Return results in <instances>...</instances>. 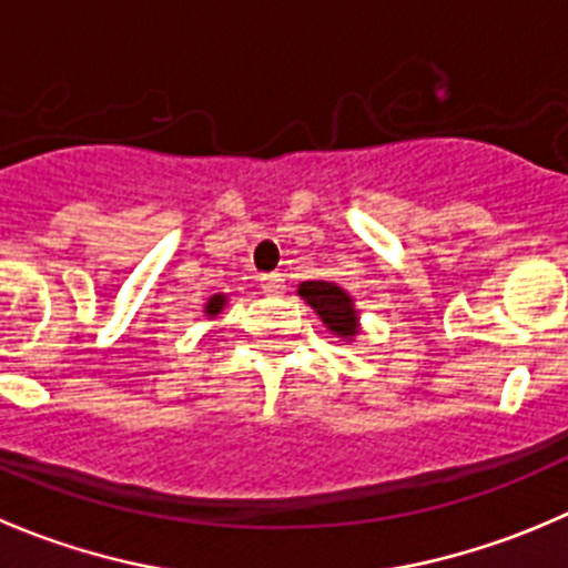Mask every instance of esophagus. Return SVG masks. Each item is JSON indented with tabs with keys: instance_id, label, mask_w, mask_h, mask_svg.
Returning <instances> with one entry per match:
<instances>
[{
	"instance_id": "1",
	"label": "esophagus",
	"mask_w": 568,
	"mask_h": 568,
	"mask_svg": "<svg viewBox=\"0 0 568 568\" xmlns=\"http://www.w3.org/2000/svg\"><path fill=\"white\" fill-rule=\"evenodd\" d=\"M261 288H263V294H280V291L285 288L283 274H280V272L263 274V277H261Z\"/></svg>"
}]
</instances>
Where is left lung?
I'll list each match as a JSON object with an SVG mask.
<instances>
[{
    "label": "left lung",
    "mask_w": 568,
    "mask_h": 568,
    "mask_svg": "<svg viewBox=\"0 0 568 568\" xmlns=\"http://www.w3.org/2000/svg\"><path fill=\"white\" fill-rule=\"evenodd\" d=\"M300 296H305L307 305L322 316V322L333 333L344 335V338L357 333V313L352 307L349 294H344L338 285L324 283V280H311V283L300 285Z\"/></svg>",
    "instance_id": "obj_1"
}]
</instances>
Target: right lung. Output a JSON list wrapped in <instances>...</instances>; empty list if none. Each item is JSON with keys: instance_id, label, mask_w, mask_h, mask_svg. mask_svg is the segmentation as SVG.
<instances>
[{"instance_id": "1", "label": "right lung", "mask_w": 568, "mask_h": 568, "mask_svg": "<svg viewBox=\"0 0 568 568\" xmlns=\"http://www.w3.org/2000/svg\"><path fill=\"white\" fill-rule=\"evenodd\" d=\"M222 305H224V296H213V300L207 302V313H211V316H216V313L222 311Z\"/></svg>"}]
</instances>
